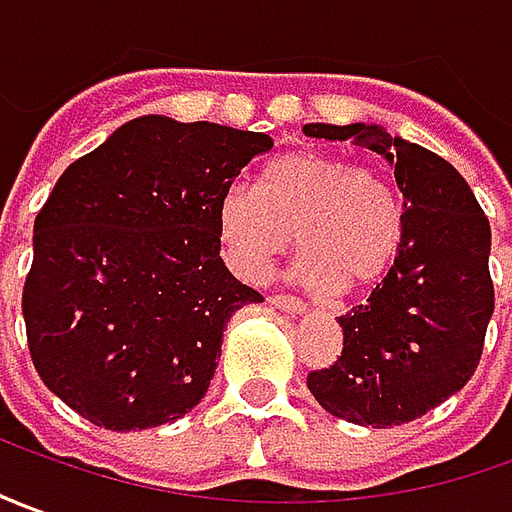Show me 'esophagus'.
Listing matches in <instances>:
<instances>
[{
	"mask_svg": "<svg viewBox=\"0 0 512 512\" xmlns=\"http://www.w3.org/2000/svg\"><path fill=\"white\" fill-rule=\"evenodd\" d=\"M270 306H276L281 312H287V315H306V303L298 301V298H290V295H273L270 298Z\"/></svg>",
	"mask_w": 512,
	"mask_h": 512,
	"instance_id": "esophagus-1",
	"label": "esophagus"
}]
</instances>
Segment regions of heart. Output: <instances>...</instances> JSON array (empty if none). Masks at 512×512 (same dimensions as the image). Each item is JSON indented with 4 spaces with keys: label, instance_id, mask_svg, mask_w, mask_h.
<instances>
[{
    "label": "heart",
    "instance_id": "b5f03b06",
    "mask_svg": "<svg viewBox=\"0 0 512 512\" xmlns=\"http://www.w3.org/2000/svg\"><path fill=\"white\" fill-rule=\"evenodd\" d=\"M214 217L222 256L245 281H262L295 231L303 253L292 278L312 290H365L404 242V206L387 178L317 150L273 158L256 189L231 183Z\"/></svg>",
    "mask_w": 512,
    "mask_h": 512
}]
</instances>
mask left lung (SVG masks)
<instances>
[{
	"label": "left lung",
	"mask_w": 512,
	"mask_h": 512,
	"mask_svg": "<svg viewBox=\"0 0 512 512\" xmlns=\"http://www.w3.org/2000/svg\"><path fill=\"white\" fill-rule=\"evenodd\" d=\"M326 142L382 155L404 195V242L365 303L345 312L343 351L312 370L317 404L348 424L401 426L463 390L493 315L491 225L465 178L421 144L382 125H303Z\"/></svg>",
	"instance_id": "8db88e82"
}]
</instances>
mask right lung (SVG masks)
Here are the masks:
<instances>
[{
	"instance_id": "right-lung-1",
	"label": "right lung",
	"mask_w": 512,
	"mask_h": 512,
	"mask_svg": "<svg viewBox=\"0 0 512 512\" xmlns=\"http://www.w3.org/2000/svg\"><path fill=\"white\" fill-rule=\"evenodd\" d=\"M267 133L147 114L66 167L33 225L21 309L33 365L94 426L172 424L206 396L236 309L217 200Z\"/></svg>"
}]
</instances>
